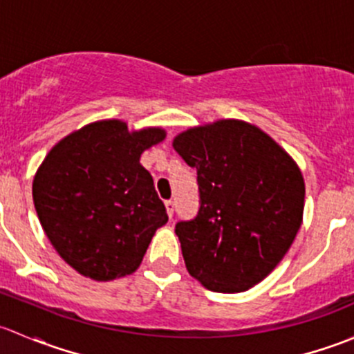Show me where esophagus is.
<instances>
[{
    "label": "esophagus",
    "instance_id": "34e87169",
    "mask_svg": "<svg viewBox=\"0 0 354 354\" xmlns=\"http://www.w3.org/2000/svg\"><path fill=\"white\" fill-rule=\"evenodd\" d=\"M164 205H166L167 216L173 217V214H174V202H173V200H166V202H164Z\"/></svg>",
    "mask_w": 354,
    "mask_h": 354
}]
</instances>
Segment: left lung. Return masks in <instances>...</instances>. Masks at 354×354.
I'll return each mask as SVG.
<instances>
[{
	"instance_id": "left-lung-1",
	"label": "left lung",
	"mask_w": 354,
	"mask_h": 354,
	"mask_svg": "<svg viewBox=\"0 0 354 354\" xmlns=\"http://www.w3.org/2000/svg\"><path fill=\"white\" fill-rule=\"evenodd\" d=\"M173 147L197 169L200 190L198 216L174 230L188 272L210 291H248L301 227V169L262 128L233 118L187 128Z\"/></svg>"
}]
</instances>
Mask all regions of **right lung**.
I'll use <instances>...</instances> for the list:
<instances>
[{
    "instance_id": "add662e5",
    "label": "right lung",
    "mask_w": 354,
    "mask_h": 354,
    "mask_svg": "<svg viewBox=\"0 0 354 354\" xmlns=\"http://www.w3.org/2000/svg\"><path fill=\"white\" fill-rule=\"evenodd\" d=\"M164 138L162 127L130 130L116 118L92 121L63 137L37 167L35 212L58 255L80 276L106 283L133 274L167 223L140 164Z\"/></svg>"
}]
</instances>
